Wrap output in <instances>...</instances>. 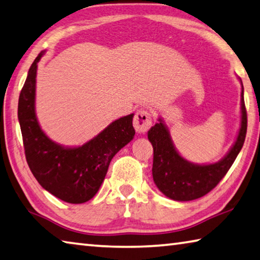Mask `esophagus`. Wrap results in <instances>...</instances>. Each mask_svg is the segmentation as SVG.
I'll return each mask as SVG.
<instances>
[{"mask_svg": "<svg viewBox=\"0 0 260 260\" xmlns=\"http://www.w3.org/2000/svg\"><path fill=\"white\" fill-rule=\"evenodd\" d=\"M134 128L138 133H145L151 126H152V116L148 110L141 109L136 111L133 120Z\"/></svg>", "mask_w": 260, "mask_h": 260, "instance_id": "1", "label": "esophagus"}]
</instances>
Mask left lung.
I'll return each instance as SVG.
<instances>
[{
  "label": "left lung",
  "mask_w": 260,
  "mask_h": 260,
  "mask_svg": "<svg viewBox=\"0 0 260 260\" xmlns=\"http://www.w3.org/2000/svg\"><path fill=\"white\" fill-rule=\"evenodd\" d=\"M247 124L242 85L241 127L237 141L218 162L197 165L179 155L166 125L159 118V122L148 132V139L153 146L152 176L155 185L169 199L176 201H191L206 196L221 181L237 159L244 143Z\"/></svg>",
  "instance_id": "obj_1"
}]
</instances>
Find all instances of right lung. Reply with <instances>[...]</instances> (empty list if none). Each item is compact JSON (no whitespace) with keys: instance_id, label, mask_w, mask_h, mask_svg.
<instances>
[{"instance_id":"1","label":"right lung","mask_w":260,"mask_h":260,"mask_svg":"<svg viewBox=\"0 0 260 260\" xmlns=\"http://www.w3.org/2000/svg\"><path fill=\"white\" fill-rule=\"evenodd\" d=\"M34 60L19 95L18 119L28 166L41 186L69 204H83L96 194L111 159L135 135L133 114L121 117L100 134L77 148H64L50 140L37 121L35 91L37 63Z\"/></svg>"}]
</instances>
